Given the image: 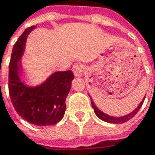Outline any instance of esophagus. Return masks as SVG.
Here are the masks:
<instances>
[{
  "mask_svg": "<svg viewBox=\"0 0 155 155\" xmlns=\"http://www.w3.org/2000/svg\"><path fill=\"white\" fill-rule=\"evenodd\" d=\"M83 70H84L83 65L81 64H77L73 67V72L75 77H82Z\"/></svg>",
  "mask_w": 155,
  "mask_h": 155,
  "instance_id": "esophagus-1",
  "label": "esophagus"
}]
</instances>
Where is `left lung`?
Returning <instances> with one entry per match:
<instances>
[{
    "label": "left lung",
    "instance_id": "left-lung-1",
    "mask_svg": "<svg viewBox=\"0 0 155 155\" xmlns=\"http://www.w3.org/2000/svg\"><path fill=\"white\" fill-rule=\"evenodd\" d=\"M89 97H90V99H91V107L93 108V110H94L95 114L97 115L99 119H101V120H103V121H106V122L108 123H111V124H121V123H125L126 121H128L129 120H130L133 117V116H135V114L137 113L138 110H140V108L142 106V104L144 102V100L145 97L143 98V100L140 101V103L139 104V106H138L136 108H135V110L131 111L130 113L127 114V115H125V116H109V115H107V114L104 113L103 111H101L100 109H98L97 107L96 106V104L94 103V101L92 100V98L89 95Z\"/></svg>",
    "mask_w": 155,
    "mask_h": 155
}]
</instances>
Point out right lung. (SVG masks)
<instances>
[{
  "label": "right lung",
  "mask_w": 155,
  "mask_h": 155,
  "mask_svg": "<svg viewBox=\"0 0 155 155\" xmlns=\"http://www.w3.org/2000/svg\"><path fill=\"white\" fill-rule=\"evenodd\" d=\"M35 25L27 28L15 44L9 65V92L15 110L28 122L38 126L55 125L64 117L65 100L74 75L72 71L55 72L40 84L31 86L23 81L22 57L27 37Z\"/></svg>",
  "instance_id": "right-lung-1"
}]
</instances>
